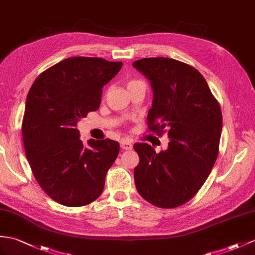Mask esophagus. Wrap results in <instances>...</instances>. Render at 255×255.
<instances>
[{
	"mask_svg": "<svg viewBox=\"0 0 255 255\" xmlns=\"http://www.w3.org/2000/svg\"><path fill=\"white\" fill-rule=\"evenodd\" d=\"M121 147L123 150H131L132 144H131V142H129L127 140H122L121 141Z\"/></svg>",
	"mask_w": 255,
	"mask_h": 255,
	"instance_id": "1",
	"label": "esophagus"
}]
</instances>
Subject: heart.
<instances>
[{"mask_svg": "<svg viewBox=\"0 0 255 255\" xmlns=\"http://www.w3.org/2000/svg\"><path fill=\"white\" fill-rule=\"evenodd\" d=\"M139 82H142V81H140V80H130V81L128 82L127 87H131V86H133V85H135V84H139Z\"/></svg>", "mask_w": 255, "mask_h": 255, "instance_id": "heart-1", "label": "heart"}]
</instances>
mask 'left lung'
<instances>
[{
	"mask_svg": "<svg viewBox=\"0 0 255 255\" xmlns=\"http://www.w3.org/2000/svg\"><path fill=\"white\" fill-rule=\"evenodd\" d=\"M132 66L151 82L149 130L167 132L166 150L156 153L147 143H135L140 162L135 188L142 198L163 209L192 199L214 166L222 133V111L208 82L197 69L168 57L142 58Z\"/></svg>",
	"mask_w": 255,
	"mask_h": 255,
	"instance_id": "obj_1",
	"label": "left lung"
}]
</instances>
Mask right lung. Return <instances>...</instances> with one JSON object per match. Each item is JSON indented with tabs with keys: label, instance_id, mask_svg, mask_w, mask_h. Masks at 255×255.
<instances>
[{
	"label": "right lung",
	"instance_id": "right-lung-1",
	"mask_svg": "<svg viewBox=\"0 0 255 255\" xmlns=\"http://www.w3.org/2000/svg\"><path fill=\"white\" fill-rule=\"evenodd\" d=\"M122 66L100 57L66 58L40 74L28 92L21 125L26 156L40 187L57 203L87 205L103 191L120 143L90 139L86 146L76 125L99 109L103 86Z\"/></svg>",
	"mask_w": 255,
	"mask_h": 255
}]
</instances>
